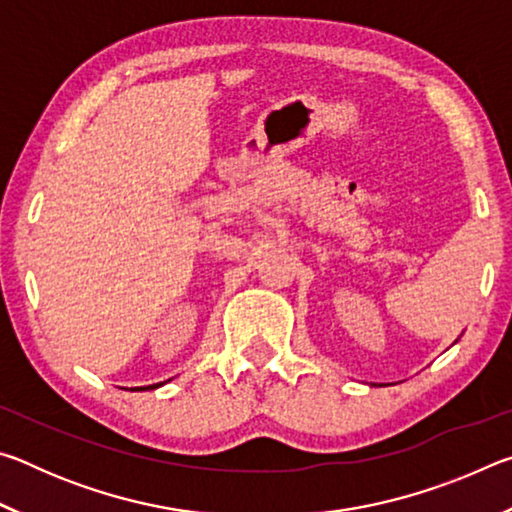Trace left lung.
<instances>
[{
	"instance_id": "1",
	"label": "left lung",
	"mask_w": 512,
	"mask_h": 512,
	"mask_svg": "<svg viewBox=\"0 0 512 512\" xmlns=\"http://www.w3.org/2000/svg\"><path fill=\"white\" fill-rule=\"evenodd\" d=\"M372 386H381V384H372Z\"/></svg>"
}]
</instances>
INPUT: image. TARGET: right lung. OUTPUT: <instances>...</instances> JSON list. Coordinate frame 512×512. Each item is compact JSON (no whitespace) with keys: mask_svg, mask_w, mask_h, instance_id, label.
<instances>
[{"mask_svg":"<svg viewBox=\"0 0 512 512\" xmlns=\"http://www.w3.org/2000/svg\"><path fill=\"white\" fill-rule=\"evenodd\" d=\"M158 386H162V384H153V386H137V388H133V391H153V388H158Z\"/></svg>","mask_w":512,"mask_h":512,"instance_id":"right-lung-1","label":"right lung"}]
</instances>
